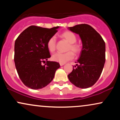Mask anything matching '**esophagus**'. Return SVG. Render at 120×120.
<instances>
[{"instance_id":"esophagus-1","label":"esophagus","mask_w":120,"mask_h":120,"mask_svg":"<svg viewBox=\"0 0 120 120\" xmlns=\"http://www.w3.org/2000/svg\"><path fill=\"white\" fill-rule=\"evenodd\" d=\"M64 64H64V63H60V66H63Z\"/></svg>"}]
</instances>
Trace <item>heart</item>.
<instances>
[{"label":"heart","mask_w":120,"mask_h":120,"mask_svg":"<svg viewBox=\"0 0 120 120\" xmlns=\"http://www.w3.org/2000/svg\"><path fill=\"white\" fill-rule=\"evenodd\" d=\"M60 36L62 38L69 43L67 47V52L65 53H56L52 56L53 61L60 63H65L66 62L72 60L74 58V54L78 55L81 52V48L77 44L75 43L77 41V37L73 33L70 31H66L63 33ZM56 41L54 36L51 37L47 42V47L50 52H55L56 49Z\"/></svg>","instance_id":"1"}]
</instances>
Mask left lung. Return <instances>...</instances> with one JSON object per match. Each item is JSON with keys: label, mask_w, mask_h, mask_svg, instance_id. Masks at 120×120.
<instances>
[{"label": "left lung", "mask_w": 120, "mask_h": 120, "mask_svg": "<svg viewBox=\"0 0 120 120\" xmlns=\"http://www.w3.org/2000/svg\"><path fill=\"white\" fill-rule=\"evenodd\" d=\"M78 34L82 49L76 66L68 74L70 82L76 87L86 89L93 86L99 78L105 61V44L102 37L87 24L68 27Z\"/></svg>", "instance_id": "obj_1"}]
</instances>
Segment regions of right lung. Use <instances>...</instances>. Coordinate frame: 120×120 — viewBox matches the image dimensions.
I'll list each match as a JSON object with an SVG mask.
<instances>
[{"instance_id":"obj_1","label":"right lung","mask_w":120,"mask_h":120,"mask_svg":"<svg viewBox=\"0 0 120 120\" xmlns=\"http://www.w3.org/2000/svg\"><path fill=\"white\" fill-rule=\"evenodd\" d=\"M59 26L51 29L30 26L17 37L15 43L14 61L19 76L26 86L42 89L53 80L59 63L47 61L51 57L47 42ZM46 62L43 66L42 63Z\"/></svg>"}]
</instances>
